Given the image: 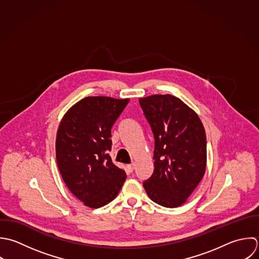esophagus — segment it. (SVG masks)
Returning <instances> with one entry per match:
<instances>
[{
    "label": "esophagus",
    "instance_id": "obj_1",
    "mask_svg": "<svg viewBox=\"0 0 259 259\" xmlns=\"http://www.w3.org/2000/svg\"><path fill=\"white\" fill-rule=\"evenodd\" d=\"M127 168L129 169V171H133V170H134V168H135V163L133 162V163H131V164H129V165H127Z\"/></svg>",
    "mask_w": 259,
    "mask_h": 259
}]
</instances>
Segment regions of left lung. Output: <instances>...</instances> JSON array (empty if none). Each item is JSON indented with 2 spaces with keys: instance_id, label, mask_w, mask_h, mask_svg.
<instances>
[{
  "instance_id": "1",
  "label": "left lung",
  "mask_w": 259,
  "mask_h": 259,
  "mask_svg": "<svg viewBox=\"0 0 259 259\" xmlns=\"http://www.w3.org/2000/svg\"><path fill=\"white\" fill-rule=\"evenodd\" d=\"M152 129L154 171L143 183L148 197L166 208H177L192 195L207 166V140L198 114L172 95L139 99Z\"/></svg>"
}]
</instances>
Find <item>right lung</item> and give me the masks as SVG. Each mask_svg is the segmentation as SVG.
Returning <instances> with one entry per match:
<instances>
[{"instance_id": "add662e5", "label": "right lung", "mask_w": 259, "mask_h": 259, "mask_svg": "<svg viewBox=\"0 0 259 259\" xmlns=\"http://www.w3.org/2000/svg\"><path fill=\"white\" fill-rule=\"evenodd\" d=\"M129 99L87 97L62 117L57 129L55 151L59 172L68 190L84 206L97 209L112 202L125 180L111 150V128Z\"/></svg>"}]
</instances>
